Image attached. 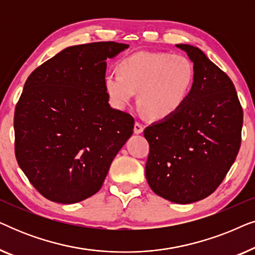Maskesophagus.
I'll return each instance as SVG.
<instances>
[{
	"label": "esophagus",
	"mask_w": 255,
	"mask_h": 255,
	"mask_svg": "<svg viewBox=\"0 0 255 255\" xmlns=\"http://www.w3.org/2000/svg\"><path fill=\"white\" fill-rule=\"evenodd\" d=\"M133 131L135 134H140V133H142V131H144V128H142V125L140 123H134Z\"/></svg>",
	"instance_id": "34e87169"
}]
</instances>
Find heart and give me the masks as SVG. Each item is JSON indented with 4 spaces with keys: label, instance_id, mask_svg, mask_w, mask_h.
Masks as SVG:
<instances>
[{
    "label": "heart",
    "instance_id": "heart-1",
    "mask_svg": "<svg viewBox=\"0 0 255 255\" xmlns=\"http://www.w3.org/2000/svg\"><path fill=\"white\" fill-rule=\"evenodd\" d=\"M118 74L107 73L103 86L109 102L125 110L137 93L138 110L152 120L165 121L179 113L195 85V67L189 59L168 52H137L121 59Z\"/></svg>",
    "mask_w": 255,
    "mask_h": 255
}]
</instances>
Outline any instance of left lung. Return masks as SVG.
<instances>
[{"label": "left lung", "instance_id": "left-lung-1", "mask_svg": "<svg viewBox=\"0 0 255 255\" xmlns=\"http://www.w3.org/2000/svg\"><path fill=\"white\" fill-rule=\"evenodd\" d=\"M194 62L195 85L179 113L144 130L146 180L177 204L208 197L224 180L242 141L243 109L231 79L200 48L176 44Z\"/></svg>", "mask_w": 255, "mask_h": 255}]
</instances>
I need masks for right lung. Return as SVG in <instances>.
<instances>
[{"instance_id":"right-lung-1","label":"right lung","mask_w":255,"mask_h":255,"mask_svg":"<svg viewBox=\"0 0 255 255\" xmlns=\"http://www.w3.org/2000/svg\"><path fill=\"white\" fill-rule=\"evenodd\" d=\"M128 44L100 41L62 50L34 69L15 109L17 162L47 200L73 204L101 189L133 133L131 115L110 107L107 59Z\"/></svg>"}]
</instances>
